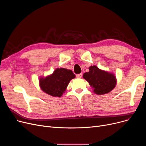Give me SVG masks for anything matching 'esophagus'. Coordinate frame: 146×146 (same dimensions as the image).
<instances>
[{
	"mask_svg": "<svg viewBox=\"0 0 146 146\" xmlns=\"http://www.w3.org/2000/svg\"><path fill=\"white\" fill-rule=\"evenodd\" d=\"M82 77V73H80V74H78L76 75V78H81Z\"/></svg>",
	"mask_w": 146,
	"mask_h": 146,
	"instance_id": "obj_1",
	"label": "esophagus"
}]
</instances>
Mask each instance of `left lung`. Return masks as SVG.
<instances>
[{
  "label": "left lung",
  "mask_w": 146,
  "mask_h": 146,
  "mask_svg": "<svg viewBox=\"0 0 146 146\" xmlns=\"http://www.w3.org/2000/svg\"><path fill=\"white\" fill-rule=\"evenodd\" d=\"M89 72L83 74V78L89 83L96 95H104L112 90L117 85V78L112 72L102 70L96 66L89 67Z\"/></svg>",
  "instance_id": "left-lung-1"
}]
</instances>
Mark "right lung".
<instances>
[{
  "instance_id": "add662e5",
  "label": "right lung",
  "mask_w": 146,
  "mask_h": 146,
  "mask_svg": "<svg viewBox=\"0 0 146 146\" xmlns=\"http://www.w3.org/2000/svg\"><path fill=\"white\" fill-rule=\"evenodd\" d=\"M75 77V74L71 70L57 68L52 74L45 77H40L39 85L45 94L60 98L65 93L69 82Z\"/></svg>"
}]
</instances>
